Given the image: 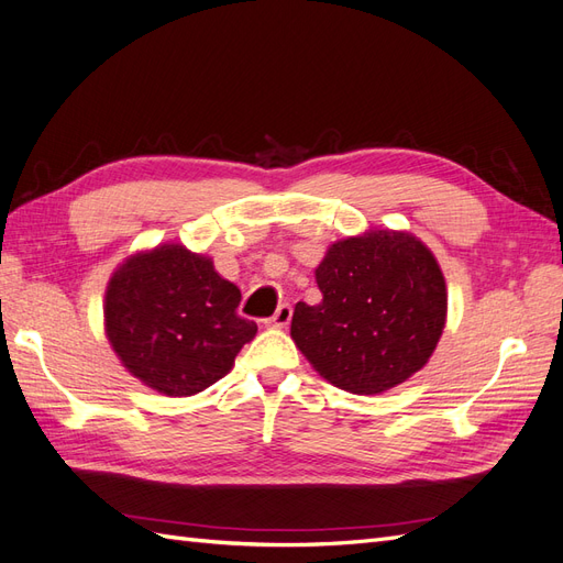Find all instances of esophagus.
I'll return each mask as SVG.
<instances>
[{
  "label": "esophagus",
  "instance_id": "1",
  "mask_svg": "<svg viewBox=\"0 0 563 563\" xmlns=\"http://www.w3.org/2000/svg\"><path fill=\"white\" fill-rule=\"evenodd\" d=\"M290 320H292V307H290V303H280V307L276 309V313H273L266 320V325H271V328H285L287 323H290Z\"/></svg>",
  "mask_w": 563,
  "mask_h": 563
}]
</instances>
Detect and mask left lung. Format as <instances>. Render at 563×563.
Here are the masks:
<instances>
[{"mask_svg":"<svg viewBox=\"0 0 563 563\" xmlns=\"http://www.w3.org/2000/svg\"><path fill=\"white\" fill-rule=\"evenodd\" d=\"M316 307L299 301L290 334L334 387L373 396L422 371L448 313L437 256L406 231L336 240L316 268Z\"/></svg>","mask_w":563,"mask_h":563,"instance_id":"8db88e82","label":"left lung"}]
</instances>
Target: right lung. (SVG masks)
Here are the masks:
<instances>
[{
    "label": "right lung",
    "mask_w": 563,
    "mask_h": 563,
    "mask_svg": "<svg viewBox=\"0 0 563 563\" xmlns=\"http://www.w3.org/2000/svg\"><path fill=\"white\" fill-rule=\"evenodd\" d=\"M210 256L165 243L136 252L108 280L106 334L120 363L165 396H192L229 375L256 323Z\"/></svg>",
    "instance_id": "add662e5"
}]
</instances>
